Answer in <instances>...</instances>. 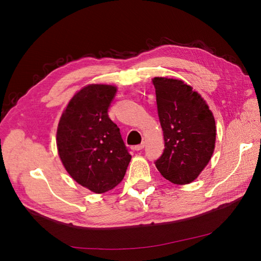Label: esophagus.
Masks as SVG:
<instances>
[{
  "instance_id": "1",
  "label": "esophagus",
  "mask_w": 261,
  "mask_h": 261,
  "mask_svg": "<svg viewBox=\"0 0 261 261\" xmlns=\"http://www.w3.org/2000/svg\"><path fill=\"white\" fill-rule=\"evenodd\" d=\"M143 148H145V143H141V144H139V145H136L135 147H134V149L137 150V151H138V150H141V149H143Z\"/></svg>"
}]
</instances>
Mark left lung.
<instances>
[{"instance_id":"obj_1","label":"left lung","mask_w":261,"mask_h":261,"mask_svg":"<svg viewBox=\"0 0 261 261\" xmlns=\"http://www.w3.org/2000/svg\"><path fill=\"white\" fill-rule=\"evenodd\" d=\"M152 83L164 138L163 153L154 164L171 183H192L215 150V117L200 94L184 82L154 77Z\"/></svg>"}]
</instances>
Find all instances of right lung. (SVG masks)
Segmentation results:
<instances>
[{
	"label": "right lung",
	"instance_id": "right-lung-1",
	"mask_svg": "<svg viewBox=\"0 0 261 261\" xmlns=\"http://www.w3.org/2000/svg\"><path fill=\"white\" fill-rule=\"evenodd\" d=\"M116 94L109 85H89L78 91L62 114L57 145L66 171L96 194L121 183L132 155L108 111Z\"/></svg>",
	"mask_w": 261,
	"mask_h": 261
}]
</instances>
